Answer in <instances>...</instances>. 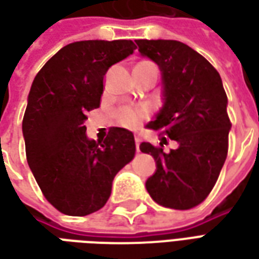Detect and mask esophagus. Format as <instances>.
Wrapping results in <instances>:
<instances>
[{
    "label": "esophagus",
    "mask_w": 259,
    "mask_h": 259,
    "mask_svg": "<svg viewBox=\"0 0 259 259\" xmlns=\"http://www.w3.org/2000/svg\"><path fill=\"white\" fill-rule=\"evenodd\" d=\"M135 141H136V150H137V152H139L140 151V148H139V146H140V136L135 135Z\"/></svg>",
    "instance_id": "1"
}]
</instances>
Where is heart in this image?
Masks as SVG:
<instances>
[{
	"label": "heart",
	"instance_id": "b5f03b06",
	"mask_svg": "<svg viewBox=\"0 0 259 259\" xmlns=\"http://www.w3.org/2000/svg\"><path fill=\"white\" fill-rule=\"evenodd\" d=\"M140 64H152L150 61H143ZM147 109L146 108L139 107H123L120 108L116 113V120L119 124H122L124 127L133 129L146 119Z\"/></svg>",
	"mask_w": 259,
	"mask_h": 259
}]
</instances>
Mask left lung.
I'll use <instances>...</instances> for the list:
<instances>
[{
    "label": "left lung",
    "instance_id": "8db88e82",
    "mask_svg": "<svg viewBox=\"0 0 259 259\" xmlns=\"http://www.w3.org/2000/svg\"><path fill=\"white\" fill-rule=\"evenodd\" d=\"M136 42L141 55L152 59L162 72L165 104L147 127L179 144L165 152L162 143H141V152L157 162V172L147 180V191L165 208L190 209L209 195L228 157L232 123L222 79L201 54L183 42Z\"/></svg>",
    "mask_w": 259,
    "mask_h": 259
}]
</instances>
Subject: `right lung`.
Masks as SVG:
<instances>
[{"label":"right lung","mask_w":259,"mask_h":259,"mask_svg":"<svg viewBox=\"0 0 259 259\" xmlns=\"http://www.w3.org/2000/svg\"><path fill=\"white\" fill-rule=\"evenodd\" d=\"M132 40H87L61 48L33 80L25 116L26 158L47 201L70 217L101 209L113 178L135 158L132 132L89 140L85 112L100 107L104 76L136 50Z\"/></svg>","instance_id":"obj_1"}]
</instances>
